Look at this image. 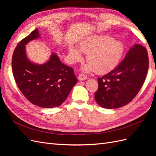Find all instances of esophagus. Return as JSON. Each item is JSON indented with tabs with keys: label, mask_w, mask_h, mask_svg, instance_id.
Masks as SVG:
<instances>
[{
	"label": "esophagus",
	"mask_w": 156,
	"mask_h": 156,
	"mask_svg": "<svg viewBox=\"0 0 156 156\" xmlns=\"http://www.w3.org/2000/svg\"><path fill=\"white\" fill-rule=\"evenodd\" d=\"M78 79L80 80V81H84V80H86L87 79V76L86 75L81 73L79 75Z\"/></svg>",
	"instance_id": "obj_1"
}]
</instances>
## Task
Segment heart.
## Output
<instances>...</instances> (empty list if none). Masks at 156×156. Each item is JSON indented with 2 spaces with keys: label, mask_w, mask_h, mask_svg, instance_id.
Wrapping results in <instances>:
<instances>
[{
  "label": "heart",
  "mask_w": 156,
  "mask_h": 156,
  "mask_svg": "<svg viewBox=\"0 0 156 156\" xmlns=\"http://www.w3.org/2000/svg\"><path fill=\"white\" fill-rule=\"evenodd\" d=\"M79 49L87 53L85 66L88 71L95 70L98 73L110 72L120 61L124 51L122 42L112 40L108 36H94L82 41L79 45ZM69 56L73 62L81 59V54L74 48L69 49Z\"/></svg>",
  "instance_id": "obj_1"
}]
</instances>
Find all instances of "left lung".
Masks as SVG:
<instances>
[{"label":"left lung","instance_id":"8db88e82","mask_svg":"<svg viewBox=\"0 0 156 156\" xmlns=\"http://www.w3.org/2000/svg\"><path fill=\"white\" fill-rule=\"evenodd\" d=\"M148 66L147 50L135 44L116 68L98 78V88L94 94L97 103L106 108L128 104L143 87Z\"/></svg>","mask_w":156,"mask_h":156}]
</instances>
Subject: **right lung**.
<instances>
[{"label": "right lung", "instance_id": "obj_1", "mask_svg": "<svg viewBox=\"0 0 156 156\" xmlns=\"http://www.w3.org/2000/svg\"><path fill=\"white\" fill-rule=\"evenodd\" d=\"M40 36L37 29L19 42L12 59V72L17 85L32 104L44 108L60 106L66 100L77 79L73 69L52 54L47 63L30 62L25 54V45Z\"/></svg>", "mask_w": 156, "mask_h": 156}]
</instances>
